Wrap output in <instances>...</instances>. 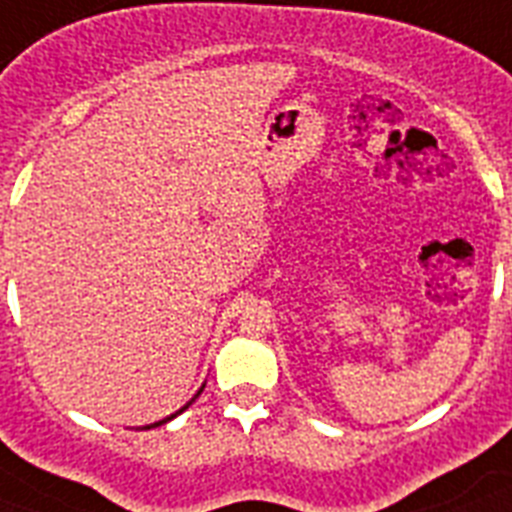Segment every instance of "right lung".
Segmentation results:
<instances>
[{"label": "right lung", "instance_id": "add662e5", "mask_svg": "<svg viewBox=\"0 0 512 512\" xmlns=\"http://www.w3.org/2000/svg\"><path fill=\"white\" fill-rule=\"evenodd\" d=\"M172 417H175V414H172ZM172 417H167V420H162V422H154V425H151V428H159V425H164V422H170Z\"/></svg>", "mask_w": 512, "mask_h": 512}]
</instances>
